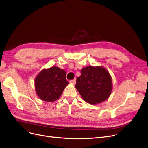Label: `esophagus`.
<instances>
[{
  "label": "esophagus",
  "mask_w": 148,
  "mask_h": 148,
  "mask_svg": "<svg viewBox=\"0 0 148 148\" xmlns=\"http://www.w3.org/2000/svg\"><path fill=\"white\" fill-rule=\"evenodd\" d=\"M70 83H73V84H75V83H76V79H73V80H70Z\"/></svg>",
  "instance_id": "1"
}]
</instances>
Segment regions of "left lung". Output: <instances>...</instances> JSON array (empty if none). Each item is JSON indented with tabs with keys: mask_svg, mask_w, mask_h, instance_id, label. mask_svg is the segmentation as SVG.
I'll use <instances>...</instances> for the list:
<instances>
[{
	"mask_svg": "<svg viewBox=\"0 0 148 148\" xmlns=\"http://www.w3.org/2000/svg\"><path fill=\"white\" fill-rule=\"evenodd\" d=\"M81 75L76 80L75 88L83 99L95 105L105 101L112 91L110 73L100 66H87L81 69Z\"/></svg>",
	"mask_w": 148,
	"mask_h": 148,
	"instance_id": "8db88e82",
	"label": "left lung"
}]
</instances>
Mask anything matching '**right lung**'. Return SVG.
<instances>
[{"instance_id": "add662e5", "label": "right lung", "mask_w": 148, "mask_h": 148, "mask_svg": "<svg viewBox=\"0 0 148 148\" xmlns=\"http://www.w3.org/2000/svg\"><path fill=\"white\" fill-rule=\"evenodd\" d=\"M68 84L66 72L56 66L42 70L35 80L36 91L38 97L48 102L58 99Z\"/></svg>"}]
</instances>
